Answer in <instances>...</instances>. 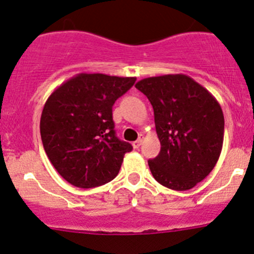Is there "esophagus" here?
I'll list each match as a JSON object with an SVG mask.
<instances>
[{"label":"esophagus","mask_w":254,"mask_h":254,"mask_svg":"<svg viewBox=\"0 0 254 254\" xmlns=\"http://www.w3.org/2000/svg\"><path fill=\"white\" fill-rule=\"evenodd\" d=\"M142 141H143V136H140L139 139L136 140V141L132 142V146H134V148H139L140 146L142 145Z\"/></svg>","instance_id":"obj_1"}]
</instances>
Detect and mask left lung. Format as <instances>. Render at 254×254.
<instances>
[{
    "mask_svg": "<svg viewBox=\"0 0 254 254\" xmlns=\"http://www.w3.org/2000/svg\"><path fill=\"white\" fill-rule=\"evenodd\" d=\"M152 104L161 151L148 160L153 178L173 190L203 181L220 157L224 113L215 97L189 76L163 75L135 84Z\"/></svg>",
    "mask_w": 254,
    "mask_h": 254,
    "instance_id": "obj_1",
    "label": "left lung"
}]
</instances>
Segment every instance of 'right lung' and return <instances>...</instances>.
<instances>
[{"mask_svg":"<svg viewBox=\"0 0 254 254\" xmlns=\"http://www.w3.org/2000/svg\"><path fill=\"white\" fill-rule=\"evenodd\" d=\"M135 77L78 73L55 89L40 118L44 150L64 179L78 188L108 183L132 150L117 137L113 106Z\"/></svg>","mask_w":254,"mask_h":254,"instance_id":"add662e5","label":"right lung"}]
</instances>
